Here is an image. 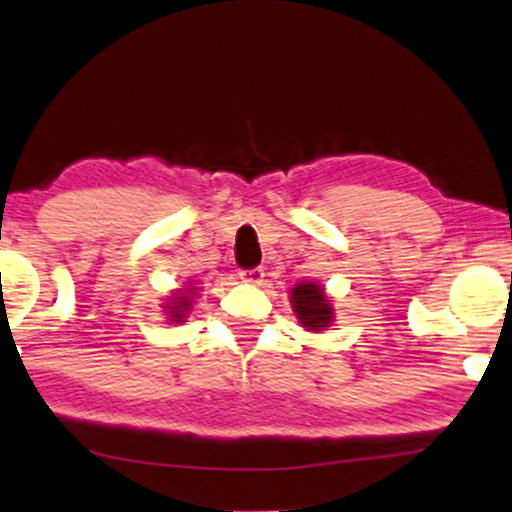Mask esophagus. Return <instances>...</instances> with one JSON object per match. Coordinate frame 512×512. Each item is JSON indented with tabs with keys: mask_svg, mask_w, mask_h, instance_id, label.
I'll list each match as a JSON object with an SVG mask.
<instances>
[{
	"mask_svg": "<svg viewBox=\"0 0 512 512\" xmlns=\"http://www.w3.org/2000/svg\"><path fill=\"white\" fill-rule=\"evenodd\" d=\"M241 283L248 285H262L264 283V269H250V271H241Z\"/></svg>",
	"mask_w": 512,
	"mask_h": 512,
	"instance_id": "obj_1",
	"label": "esophagus"
}]
</instances>
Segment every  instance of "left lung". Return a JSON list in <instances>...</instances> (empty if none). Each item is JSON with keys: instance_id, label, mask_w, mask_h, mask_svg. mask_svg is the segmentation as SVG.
<instances>
[{"instance_id": "1", "label": "left lung", "mask_w": 512, "mask_h": 512, "mask_svg": "<svg viewBox=\"0 0 512 512\" xmlns=\"http://www.w3.org/2000/svg\"><path fill=\"white\" fill-rule=\"evenodd\" d=\"M290 304L297 315L299 325L311 334H322V331L334 325V304L325 292V285L301 280L290 290Z\"/></svg>"}]
</instances>
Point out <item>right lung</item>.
Segmentation results:
<instances>
[{
  "label": "right lung",
  "instance_id": "1",
  "mask_svg": "<svg viewBox=\"0 0 512 512\" xmlns=\"http://www.w3.org/2000/svg\"><path fill=\"white\" fill-rule=\"evenodd\" d=\"M197 292H199V287H194V283H185V287H178V290H174L167 299H164L162 313L167 315L169 322L181 325V322L190 318L194 299H197Z\"/></svg>",
  "mask_w": 512,
  "mask_h": 512
}]
</instances>
